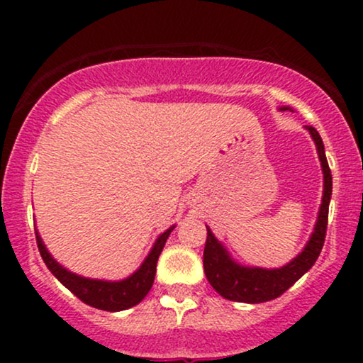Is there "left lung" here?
<instances>
[{
	"label": "left lung",
	"instance_id": "1",
	"mask_svg": "<svg viewBox=\"0 0 363 363\" xmlns=\"http://www.w3.org/2000/svg\"><path fill=\"white\" fill-rule=\"evenodd\" d=\"M289 109L290 107H280V111ZM306 129L309 131L311 138L315 143V150H318L320 160V169H323L324 176L323 199H320L314 230H312L306 247L294 259L286 262L285 266H280V268H259V266H244L240 262H237L230 256V252L227 251V247L213 235L211 228L206 227L208 237L205 244V252H203L205 274L210 285L223 298H227V301L245 303H261L273 301V298L280 297L283 291L289 290L318 261L320 249L324 245V237H326L333 177L319 133L312 126H306Z\"/></svg>",
	"mask_w": 363,
	"mask_h": 363
}]
</instances>
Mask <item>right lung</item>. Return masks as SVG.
Masks as SVG:
<instances>
[{"label": "right lung", "mask_w": 363, "mask_h": 363, "mask_svg": "<svg viewBox=\"0 0 363 363\" xmlns=\"http://www.w3.org/2000/svg\"><path fill=\"white\" fill-rule=\"evenodd\" d=\"M174 228H176V225L169 227L167 230L162 232V234L157 237L152 249H150L148 256L145 257L143 262L140 264V268L136 269L135 273L123 278V280L114 281L86 278L82 277V274L69 272V269H66L65 266L60 264V262L51 256V252H49L48 247L44 245V240L43 237H40L39 230H35V239L45 266H48L49 272H51L66 289L73 291L82 302L89 303V306L95 307V309L119 312L136 306V303H140L145 297H147V294L153 285V280H155L158 256H160L162 249H164L170 232H172Z\"/></svg>", "instance_id": "add662e5"}]
</instances>
